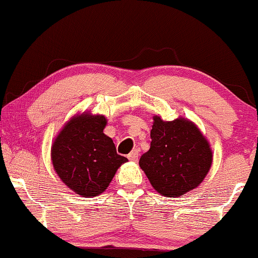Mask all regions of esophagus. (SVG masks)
<instances>
[{
    "instance_id": "34e87169",
    "label": "esophagus",
    "mask_w": 258,
    "mask_h": 258,
    "mask_svg": "<svg viewBox=\"0 0 258 258\" xmlns=\"http://www.w3.org/2000/svg\"><path fill=\"white\" fill-rule=\"evenodd\" d=\"M139 157H140V153H139V150H134V151H132V152H130L129 154H128V158L132 160V162H136V160L139 159Z\"/></svg>"
}]
</instances>
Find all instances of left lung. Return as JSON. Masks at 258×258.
Returning <instances> with one entry per match:
<instances>
[{"instance_id":"1","label":"left lung","mask_w":258,"mask_h":258,"mask_svg":"<svg viewBox=\"0 0 258 258\" xmlns=\"http://www.w3.org/2000/svg\"><path fill=\"white\" fill-rule=\"evenodd\" d=\"M151 147L139 164L153 188L166 197H181L195 189L207 176L213 153L199 129L177 118L164 122L153 117Z\"/></svg>"}]
</instances>
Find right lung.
<instances>
[{"instance_id": "obj_1", "label": "right lung", "mask_w": 258, "mask_h": 258, "mask_svg": "<svg viewBox=\"0 0 258 258\" xmlns=\"http://www.w3.org/2000/svg\"><path fill=\"white\" fill-rule=\"evenodd\" d=\"M104 116L81 114L63 126L51 146V160L62 182L82 197H96L107 188L125 157L117 153L104 134Z\"/></svg>"}]
</instances>
